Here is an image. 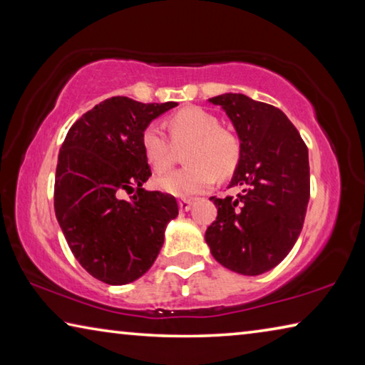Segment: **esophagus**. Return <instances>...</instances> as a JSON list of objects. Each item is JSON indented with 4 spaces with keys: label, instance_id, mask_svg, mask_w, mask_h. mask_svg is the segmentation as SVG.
I'll list each match as a JSON object with an SVG mask.
<instances>
[{
    "label": "esophagus",
    "instance_id": "1",
    "mask_svg": "<svg viewBox=\"0 0 365 365\" xmlns=\"http://www.w3.org/2000/svg\"><path fill=\"white\" fill-rule=\"evenodd\" d=\"M191 206H193V201H191V200H180V201H178V207H180V211H183V212L190 211Z\"/></svg>",
    "mask_w": 365,
    "mask_h": 365
}]
</instances>
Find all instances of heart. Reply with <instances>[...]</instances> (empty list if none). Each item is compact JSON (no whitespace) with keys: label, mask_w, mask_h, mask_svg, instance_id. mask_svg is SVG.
I'll use <instances>...</instances> for the list:
<instances>
[{"label":"heart","mask_w":365,"mask_h":365,"mask_svg":"<svg viewBox=\"0 0 365 365\" xmlns=\"http://www.w3.org/2000/svg\"><path fill=\"white\" fill-rule=\"evenodd\" d=\"M172 143L185 150L187 168L159 175L156 187L177 197L201 195L212 187L215 177H228L242 158L238 135L220 127L217 117L201 108H185L169 119ZM170 140L160 123L153 122L141 133V148L153 169L165 170L172 163Z\"/></svg>","instance_id":"heart-1"}]
</instances>
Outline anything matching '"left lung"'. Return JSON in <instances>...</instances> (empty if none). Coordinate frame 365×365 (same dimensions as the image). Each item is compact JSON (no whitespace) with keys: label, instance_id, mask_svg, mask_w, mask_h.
<instances>
[{"label":"left lung","instance_id":"1","mask_svg":"<svg viewBox=\"0 0 365 365\" xmlns=\"http://www.w3.org/2000/svg\"><path fill=\"white\" fill-rule=\"evenodd\" d=\"M228 115L242 141V158L228 188L212 196L217 219L205 240L215 261L242 275L279 265L298 240L309 202V154L299 132L279 108L242 93L207 100Z\"/></svg>","mask_w":365,"mask_h":365}]
</instances>
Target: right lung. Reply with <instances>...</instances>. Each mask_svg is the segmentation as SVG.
<instances>
[{
	"label": "right lung",
	"mask_w": 365,
	"mask_h": 365,
	"mask_svg": "<svg viewBox=\"0 0 365 365\" xmlns=\"http://www.w3.org/2000/svg\"><path fill=\"white\" fill-rule=\"evenodd\" d=\"M177 103L114 96L73 123L59 150L54 212L80 265L108 285L145 275L178 215L174 196L148 191L141 133ZM123 190L134 195L121 197Z\"/></svg>",
	"instance_id": "right-lung-1"
}]
</instances>
